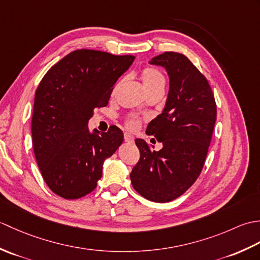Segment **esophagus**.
<instances>
[{
    "label": "esophagus",
    "instance_id": "1",
    "mask_svg": "<svg viewBox=\"0 0 260 260\" xmlns=\"http://www.w3.org/2000/svg\"><path fill=\"white\" fill-rule=\"evenodd\" d=\"M124 140H125V142L133 143V142H134V137L132 136L131 134H128V133H125V134H124Z\"/></svg>",
    "mask_w": 260,
    "mask_h": 260
}]
</instances>
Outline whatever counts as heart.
I'll return each mask as SVG.
<instances>
[{
  "mask_svg": "<svg viewBox=\"0 0 260 260\" xmlns=\"http://www.w3.org/2000/svg\"><path fill=\"white\" fill-rule=\"evenodd\" d=\"M141 77H142L143 84H144L145 89L148 93L164 89V85H165L164 76L161 74V71H158L157 69L151 68V67L143 69ZM125 124L129 129H136L139 128L141 120L131 117L128 119H126Z\"/></svg>",
  "mask_w": 260,
  "mask_h": 260,
  "instance_id": "heart-1",
  "label": "heart"
}]
</instances>
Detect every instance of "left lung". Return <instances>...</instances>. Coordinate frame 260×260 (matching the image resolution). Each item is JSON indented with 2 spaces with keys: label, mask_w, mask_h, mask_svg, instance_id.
Returning <instances> with one entry per match:
<instances>
[{
  "label": "left lung",
  "mask_w": 260,
  "mask_h": 260,
  "mask_svg": "<svg viewBox=\"0 0 260 260\" xmlns=\"http://www.w3.org/2000/svg\"><path fill=\"white\" fill-rule=\"evenodd\" d=\"M170 77V91L161 115L146 134L163 144L152 152L143 140L135 141L140 159L131 172L133 187L153 202H170L194 183L203 169L212 139L217 104L208 79L184 54L168 51L154 57Z\"/></svg>",
  "instance_id": "obj_1"
}]
</instances>
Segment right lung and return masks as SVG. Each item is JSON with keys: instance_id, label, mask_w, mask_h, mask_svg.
Returning a JSON list of instances; mask_svg holds the SVG:
<instances>
[{"instance_id": "obj_1", "label": "right lung", "mask_w": 260, "mask_h": 260, "mask_svg": "<svg viewBox=\"0 0 260 260\" xmlns=\"http://www.w3.org/2000/svg\"><path fill=\"white\" fill-rule=\"evenodd\" d=\"M135 57L79 49L53 64L36 90L32 144L42 178L53 193L79 199L96 189L105 158L123 143L112 125L90 134L93 109L108 105L115 82Z\"/></svg>"}]
</instances>
